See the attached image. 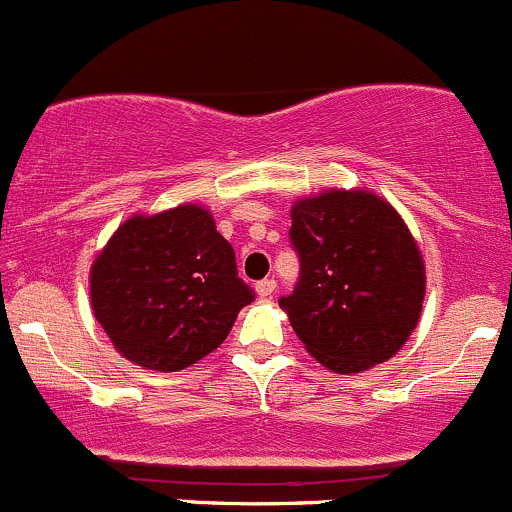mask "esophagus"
<instances>
[{"mask_svg": "<svg viewBox=\"0 0 512 512\" xmlns=\"http://www.w3.org/2000/svg\"><path fill=\"white\" fill-rule=\"evenodd\" d=\"M273 291H276V281L273 278H263V281L256 283V293L261 298H268Z\"/></svg>", "mask_w": 512, "mask_h": 512, "instance_id": "34e87169", "label": "esophagus"}]
</instances>
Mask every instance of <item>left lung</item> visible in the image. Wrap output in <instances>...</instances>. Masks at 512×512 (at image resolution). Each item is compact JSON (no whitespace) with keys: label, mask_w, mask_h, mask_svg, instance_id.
<instances>
[{"label":"left lung","mask_w":512,"mask_h":512,"mask_svg":"<svg viewBox=\"0 0 512 512\" xmlns=\"http://www.w3.org/2000/svg\"><path fill=\"white\" fill-rule=\"evenodd\" d=\"M301 278L278 306L303 348L353 376L411 338L426 298V263L396 209L368 189H326L291 206Z\"/></svg>","instance_id":"1"}]
</instances>
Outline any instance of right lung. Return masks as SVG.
Listing matches in <instances>:
<instances>
[{"label":"right lung","instance_id":"add662e5","mask_svg":"<svg viewBox=\"0 0 512 512\" xmlns=\"http://www.w3.org/2000/svg\"><path fill=\"white\" fill-rule=\"evenodd\" d=\"M89 301L126 361L171 373L219 348L254 293L211 211L181 204L111 234L89 268Z\"/></svg>","mask_w":512,"mask_h":512}]
</instances>
